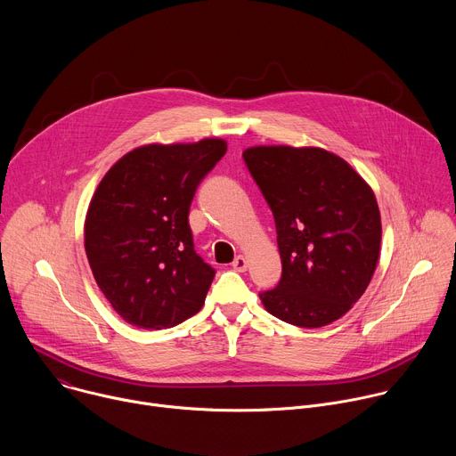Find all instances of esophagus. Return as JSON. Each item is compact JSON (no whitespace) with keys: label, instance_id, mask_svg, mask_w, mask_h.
<instances>
[{"label":"esophagus","instance_id":"34e87169","mask_svg":"<svg viewBox=\"0 0 456 456\" xmlns=\"http://www.w3.org/2000/svg\"><path fill=\"white\" fill-rule=\"evenodd\" d=\"M232 269L238 273H245L247 271V259L243 256H236L232 262Z\"/></svg>","mask_w":456,"mask_h":456}]
</instances>
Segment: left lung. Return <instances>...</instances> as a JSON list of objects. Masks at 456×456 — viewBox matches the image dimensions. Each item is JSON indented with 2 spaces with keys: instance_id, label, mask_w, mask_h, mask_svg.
<instances>
[{
  "instance_id": "left-lung-1",
  "label": "left lung",
  "mask_w": 456,
  "mask_h": 456,
  "mask_svg": "<svg viewBox=\"0 0 456 456\" xmlns=\"http://www.w3.org/2000/svg\"><path fill=\"white\" fill-rule=\"evenodd\" d=\"M276 222L281 280L259 294L269 314L301 329L345 315L364 294L380 252L371 187L321 148L256 146L243 151Z\"/></svg>"
}]
</instances>
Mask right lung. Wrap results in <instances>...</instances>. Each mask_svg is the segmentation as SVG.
Listing matches in <instances>:
<instances>
[{"label": "right lung", "mask_w": 456, "mask_h": 456, "mask_svg": "<svg viewBox=\"0 0 456 456\" xmlns=\"http://www.w3.org/2000/svg\"><path fill=\"white\" fill-rule=\"evenodd\" d=\"M225 151L222 139L148 144L101 180L85 248L99 289L134 327L171 329L204 306L216 271L194 250L187 216L197 187Z\"/></svg>", "instance_id": "right-lung-1"}]
</instances>
